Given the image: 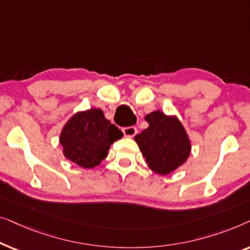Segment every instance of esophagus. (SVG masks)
<instances>
[{"label": "esophagus", "instance_id": "esophagus-1", "mask_svg": "<svg viewBox=\"0 0 250 250\" xmlns=\"http://www.w3.org/2000/svg\"><path fill=\"white\" fill-rule=\"evenodd\" d=\"M122 132H124V135L125 137H128V138H132V137L137 133V128L136 126H125V128L122 129Z\"/></svg>", "mask_w": 250, "mask_h": 250}]
</instances>
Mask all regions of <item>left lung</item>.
<instances>
[{
  "mask_svg": "<svg viewBox=\"0 0 250 250\" xmlns=\"http://www.w3.org/2000/svg\"><path fill=\"white\" fill-rule=\"evenodd\" d=\"M148 128L135 136L140 152L149 168L161 175H167L188 160L191 144L188 133L174 115L161 111L147 114Z\"/></svg>",
  "mask_w": 250,
  "mask_h": 250,
  "instance_id": "obj_1",
  "label": "left lung"
}]
</instances>
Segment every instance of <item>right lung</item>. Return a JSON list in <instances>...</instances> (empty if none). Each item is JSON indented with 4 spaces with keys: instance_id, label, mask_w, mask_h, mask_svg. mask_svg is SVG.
Instances as JSON below:
<instances>
[{
    "instance_id": "1",
    "label": "right lung",
    "mask_w": 250,
    "mask_h": 250,
    "mask_svg": "<svg viewBox=\"0 0 250 250\" xmlns=\"http://www.w3.org/2000/svg\"><path fill=\"white\" fill-rule=\"evenodd\" d=\"M124 133L104 117L100 108L73 114L63 126L60 144L63 155L79 167L91 168L100 165L107 150Z\"/></svg>"
}]
</instances>
